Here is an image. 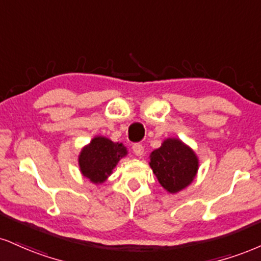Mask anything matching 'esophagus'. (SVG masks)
Returning <instances> with one entry per match:
<instances>
[{
  "mask_svg": "<svg viewBox=\"0 0 261 261\" xmlns=\"http://www.w3.org/2000/svg\"><path fill=\"white\" fill-rule=\"evenodd\" d=\"M133 150H134V153H135V154H136L137 156L143 155V153H144L143 146H142V144H140V143H135L134 146H133Z\"/></svg>",
  "mask_w": 261,
  "mask_h": 261,
  "instance_id": "obj_1",
  "label": "esophagus"
}]
</instances>
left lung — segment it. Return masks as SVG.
<instances>
[{
	"mask_svg": "<svg viewBox=\"0 0 261 261\" xmlns=\"http://www.w3.org/2000/svg\"><path fill=\"white\" fill-rule=\"evenodd\" d=\"M149 166L169 193H177L192 184L199 168L194 150L178 139H166L149 155Z\"/></svg>",
	"mask_w": 261,
	"mask_h": 261,
	"instance_id": "1",
	"label": "left lung"
}]
</instances>
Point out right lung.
Here are the masks:
<instances>
[{
	"instance_id": "right-lung-1",
	"label": "right lung",
	"mask_w": 261,
	"mask_h": 261,
	"mask_svg": "<svg viewBox=\"0 0 261 261\" xmlns=\"http://www.w3.org/2000/svg\"><path fill=\"white\" fill-rule=\"evenodd\" d=\"M126 154L127 149L122 143L113 142L105 136H96L81 149L80 171L92 184H103L111 176L119 161Z\"/></svg>"
}]
</instances>
